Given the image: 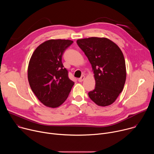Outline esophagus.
I'll list each match as a JSON object with an SVG mask.
<instances>
[{
  "mask_svg": "<svg viewBox=\"0 0 154 154\" xmlns=\"http://www.w3.org/2000/svg\"><path fill=\"white\" fill-rule=\"evenodd\" d=\"M84 79H85V75H82L80 78H79V79H78V81H79V82H83V81L84 80Z\"/></svg>",
  "mask_w": 154,
  "mask_h": 154,
  "instance_id": "esophagus-1",
  "label": "esophagus"
}]
</instances>
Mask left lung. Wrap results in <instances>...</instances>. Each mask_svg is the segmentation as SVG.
<instances>
[{"label": "left lung", "mask_w": 154, "mask_h": 154, "mask_svg": "<svg viewBox=\"0 0 154 154\" xmlns=\"http://www.w3.org/2000/svg\"><path fill=\"white\" fill-rule=\"evenodd\" d=\"M77 43L94 71L96 86L88 93L90 98L99 106L112 104L122 92L126 79L122 51L115 43L105 38L80 39Z\"/></svg>", "instance_id": "1"}]
</instances>
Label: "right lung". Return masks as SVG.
Segmentation results:
<instances>
[{
  "instance_id": "obj_1",
  "label": "right lung",
  "mask_w": 154,
  "mask_h": 154,
  "mask_svg": "<svg viewBox=\"0 0 154 154\" xmlns=\"http://www.w3.org/2000/svg\"><path fill=\"white\" fill-rule=\"evenodd\" d=\"M73 41L51 39L34 51L28 67V80L32 91L44 105L56 108L68 98L74 82L62 63V56Z\"/></svg>"
}]
</instances>
